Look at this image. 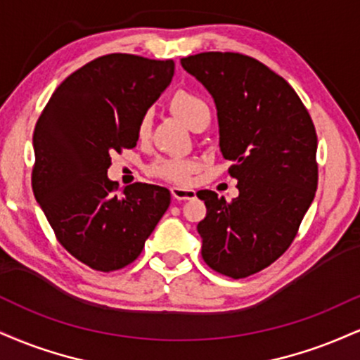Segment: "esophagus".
<instances>
[{
	"mask_svg": "<svg viewBox=\"0 0 360 360\" xmlns=\"http://www.w3.org/2000/svg\"><path fill=\"white\" fill-rule=\"evenodd\" d=\"M171 193H172V198L177 201L194 200V198H196V191H194V189L181 188V186H174V188H171Z\"/></svg>",
	"mask_w": 360,
	"mask_h": 360,
	"instance_id": "34e87169",
	"label": "esophagus"
}]
</instances>
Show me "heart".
<instances>
[{
	"instance_id": "1",
	"label": "heart",
	"mask_w": 360,
	"mask_h": 360,
	"mask_svg": "<svg viewBox=\"0 0 360 360\" xmlns=\"http://www.w3.org/2000/svg\"><path fill=\"white\" fill-rule=\"evenodd\" d=\"M171 108L183 122L188 123L189 127L196 125L198 120L210 118V108L205 100H201L196 94L189 91H177L171 100ZM152 130V113L146 111L137 123V137L140 140L148 139ZM196 171V164L193 160L184 159H159L152 164L150 172L157 177L171 181V183L186 184L191 177L193 172Z\"/></svg>"
}]
</instances>
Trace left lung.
Returning a JSON list of instances; mask_svg holds the SVG:
<instances>
[{
    "mask_svg": "<svg viewBox=\"0 0 360 360\" xmlns=\"http://www.w3.org/2000/svg\"><path fill=\"white\" fill-rule=\"evenodd\" d=\"M181 65L213 96L220 150L238 181L232 201L196 193L206 205L201 255L223 276L247 278L288 250L315 198V125L296 91L257 59L203 52Z\"/></svg>",
    "mask_w": 360,
    "mask_h": 360,
    "instance_id": "left-lung-1",
    "label": "left lung"
}]
</instances>
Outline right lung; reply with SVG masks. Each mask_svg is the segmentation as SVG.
<instances>
[{
	"label": "right lung",
	"instance_id": "obj_1",
	"mask_svg": "<svg viewBox=\"0 0 360 360\" xmlns=\"http://www.w3.org/2000/svg\"><path fill=\"white\" fill-rule=\"evenodd\" d=\"M174 76V62L108 53L65 77L34 131L32 189L57 240L91 269L110 272L139 257L171 205L162 186L117 193L111 154L137 146V123Z\"/></svg>",
	"mask_w": 360,
	"mask_h": 360
}]
</instances>
